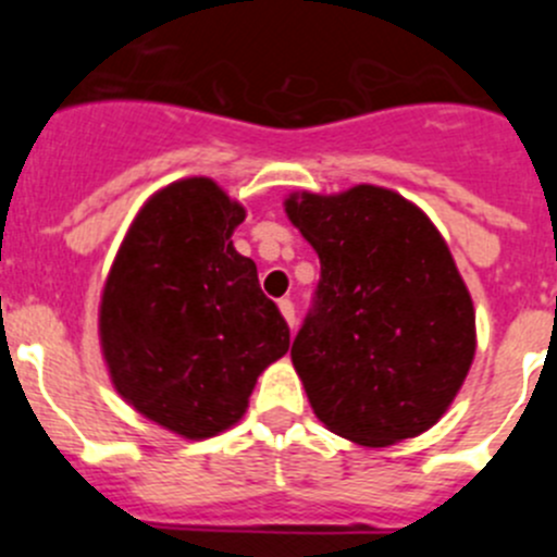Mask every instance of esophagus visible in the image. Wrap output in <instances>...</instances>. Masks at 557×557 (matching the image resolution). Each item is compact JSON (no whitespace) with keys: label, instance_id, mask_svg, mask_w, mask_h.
<instances>
[{"label":"esophagus","instance_id":"obj_1","mask_svg":"<svg viewBox=\"0 0 557 557\" xmlns=\"http://www.w3.org/2000/svg\"><path fill=\"white\" fill-rule=\"evenodd\" d=\"M280 312H283V318L288 320L290 329H296V305L290 299H280Z\"/></svg>","mask_w":557,"mask_h":557}]
</instances>
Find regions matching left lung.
<instances>
[{
	"instance_id": "8db88e82",
	"label": "left lung",
	"mask_w": 557,
	"mask_h": 557,
	"mask_svg": "<svg viewBox=\"0 0 557 557\" xmlns=\"http://www.w3.org/2000/svg\"><path fill=\"white\" fill-rule=\"evenodd\" d=\"M285 212L320 258L290 358L320 420L367 447L423 434L474 358V307L434 223L398 194H301Z\"/></svg>"
}]
</instances>
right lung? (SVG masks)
Returning a JSON list of instances; mask_svg holds the SVG:
<instances>
[{
    "label": "right lung",
    "instance_id": "obj_1",
    "mask_svg": "<svg viewBox=\"0 0 557 557\" xmlns=\"http://www.w3.org/2000/svg\"><path fill=\"white\" fill-rule=\"evenodd\" d=\"M245 210L212 180L159 190L107 277L99 331L117 393L188 440L237 423L290 329L232 245Z\"/></svg>",
    "mask_w": 557,
    "mask_h": 557
}]
</instances>
